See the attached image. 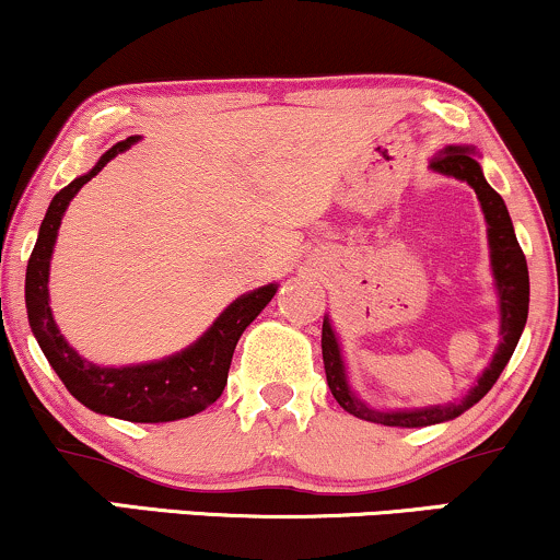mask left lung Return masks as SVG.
<instances>
[{
    "instance_id": "8db88e82",
    "label": "left lung",
    "mask_w": 560,
    "mask_h": 560,
    "mask_svg": "<svg viewBox=\"0 0 560 560\" xmlns=\"http://www.w3.org/2000/svg\"><path fill=\"white\" fill-rule=\"evenodd\" d=\"M429 168L440 176L458 178L466 182L477 191V199L481 205V213H485L487 223V244H490V268L494 279V292H498V311H500V342L494 350L490 365L481 371L474 387L460 395L453 402H440V405H427V408H371L369 402H363L350 387V378H347L345 369V355L342 345H339L337 331H334L331 318L324 316V331H320V350H324V369H326V382L329 389L347 413H352L355 419L382 423V427H400V429H419V427H432V423L453 421L460 413H466L471 405H477L487 392L492 389V384L498 382V376L503 374V369L511 361L513 350H516L518 339L526 326V316H529V271H526V258L518 247L516 231H513L511 215L503 197L487 184L485 173H481L479 155L474 147L468 144H447L436 152V158L429 163Z\"/></svg>"
}]
</instances>
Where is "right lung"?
I'll return each instance as SVG.
<instances>
[{
	"instance_id": "1",
	"label": "right lung",
	"mask_w": 560,
	"mask_h": 560,
	"mask_svg": "<svg viewBox=\"0 0 560 560\" xmlns=\"http://www.w3.org/2000/svg\"><path fill=\"white\" fill-rule=\"evenodd\" d=\"M139 137L118 141L94 163L92 171L73 178L49 202L28 268H25V311L38 347L47 355L55 374L62 378L70 395L89 410L113 419L133 423H165L189 419L221 397L229 382V365L242 331L260 316L262 307L273 300L279 284H266L236 298L218 316L202 337L195 339L182 352L150 363L131 365H96L79 355L57 329L52 307H49V266L70 199L79 195L86 182L105 168L113 158L137 144Z\"/></svg>"
}]
</instances>
